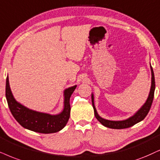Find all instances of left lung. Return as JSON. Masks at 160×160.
Wrapping results in <instances>:
<instances>
[{"instance_id":"left-lung-1","label":"left lung","mask_w":160,"mask_h":160,"mask_svg":"<svg viewBox=\"0 0 160 160\" xmlns=\"http://www.w3.org/2000/svg\"><path fill=\"white\" fill-rule=\"evenodd\" d=\"M151 65V63H150ZM151 86L150 92H149L148 97L146 101L144 103V105L139 109L135 114L131 116L129 118L126 119L124 120H120V121H114V120H106V119L102 118L100 115L98 114L96 108L94 106V94H92V106L93 108H94V115L95 117L98 119V120L100 122L101 124L104 126L107 127L109 128H114V129H122V128H127L129 127L133 126V125L137 124L144 120V118L147 116L148 113L149 112L151 105H152V102L153 100V95H154V91H155V79H154V74H153V68L151 66Z\"/></svg>"}]
</instances>
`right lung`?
Masks as SVG:
<instances>
[{"label": "right lung", "instance_id": "obj_1", "mask_svg": "<svg viewBox=\"0 0 160 160\" xmlns=\"http://www.w3.org/2000/svg\"><path fill=\"white\" fill-rule=\"evenodd\" d=\"M77 86L64 90V107L60 114L52 115L36 112L26 108L14 98L9 86V78L6 82V98L12 114L21 126L35 132L51 134L62 130L66 126L70 117V98Z\"/></svg>", "mask_w": 160, "mask_h": 160}]
</instances>
